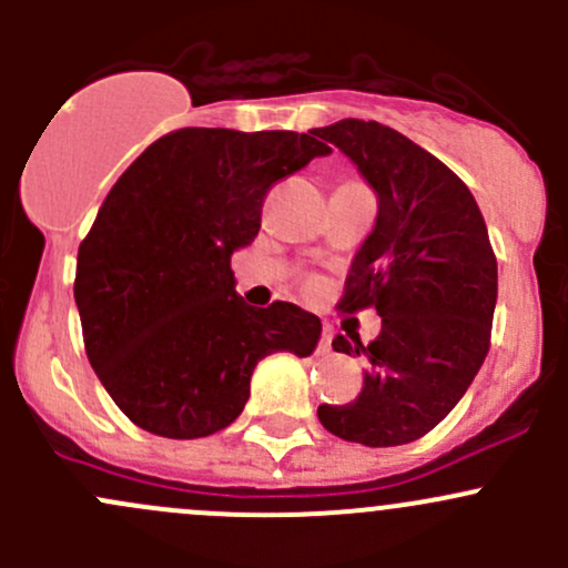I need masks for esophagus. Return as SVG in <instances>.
Segmentation results:
<instances>
[{"label":"esophagus","instance_id":"obj_1","mask_svg":"<svg viewBox=\"0 0 568 568\" xmlns=\"http://www.w3.org/2000/svg\"><path fill=\"white\" fill-rule=\"evenodd\" d=\"M318 348H321V352H329V348H332V332L329 329H324V335H321Z\"/></svg>","mask_w":568,"mask_h":568}]
</instances>
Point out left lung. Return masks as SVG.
<instances>
[{
    "label": "left lung",
    "instance_id": "8db88e82",
    "mask_svg": "<svg viewBox=\"0 0 568 568\" xmlns=\"http://www.w3.org/2000/svg\"><path fill=\"white\" fill-rule=\"evenodd\" d=\"M376 194V222L354 255L343 313L376 307L368 346L337 335L332 348L365 354L363 393L318 406L326 432L368 448L420 439L462 400L489 352L497 261L478 203L437 156L376 120L313 129Z\"/></svg>",
    "mask_w": 568,
    "mask_h": 568
}]
</instances>
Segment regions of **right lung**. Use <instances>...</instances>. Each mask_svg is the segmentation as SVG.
Segmentation results:
<instances>
[{
	"label": "right lung",
	"mask_w": 568,
	"mask_h": 568,
	"mask_svg": "<svg viewBox=\"0 0 568 568\" xmlns=\"http://www.w3.org/2000/svg\"><path fill=\"white\" fill-rule=\"evenodd\" d=\"M326 153L296 131L181 129L118 178L79 244L73 300L90 365L131 423L209 437L242 415L263 357H311L318 316L247 305L231 257L255 242L266 189Z\"/></svg>",
	"instance_id": "right-lung-1"
}]
</instances>
